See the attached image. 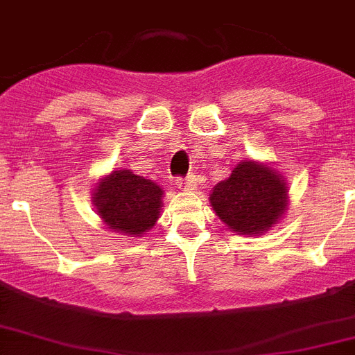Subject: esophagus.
Returning <instances> with one entry per match:
<instances>
[{
	"instance_id": "obj_1",
	"label": "esophagus",
	"mask_w": 355,
	"mask_h": 355,
	"mask_svg": "<svg viewBox=\"0 0 355 355\" xmlns=\"http://www.w3.org/2000/svg\"><path fill=\"white\" fill-rule=\"evenodd\" d=\"M178 188L181 191H191L197 188V184H195L193 178H187V180H178Z\"/></svg>"
}]
</instances>
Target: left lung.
<instances>
[{
  "label": "left lung",
  "instance_id": "obj_1",
  "mask_svg": "<svg viewBox=\"0 0 355 355\" xmlns=\"http://www.w3.org/2000/svg\"><path fill=\"white\" fill-rule=\"evenodd\" d=\"M209 204L230 232L262 236L287 213V178L268 162L241 160L211 190Z\"/></svg>",
  "mask_w": 355,
  "mask_h": 355
}]
</instances>
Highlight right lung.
<instances>
[{
    "label": "right lung",
    "instance_id": "1",
    "mask_svg": "<svg viewBox=\"0 0 355 355\" xmlns=\"http://www.w3.org/2000/svg\"><path fill=\"white\" fill-rule=\"evenodd\" d=\"M91 199L110 232L142 237L160 218L164 188L130 168H114L96 181Z\"/></svg>",
    "mask_w": 355,
    "mask_h": 355
}]
</instances>
